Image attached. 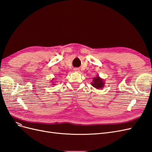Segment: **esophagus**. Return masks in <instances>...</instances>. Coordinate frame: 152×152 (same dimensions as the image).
Masks as SVG:
<instances>
[{"label": "esophagus", "mask_w": 152, "mask_h": 152, "mask_svg": "<svg viewBox=\"0 0 152 152\" xmlns=\"http://www.w3.org/2000/svg\"><path fill=\"white\" fill-rule=\"evenodd\" d=\"M73 71H74L75 72H79L80 71V70H79V68H75L74 69H73Z\"/></svg>", "instance_id": "34e87169"}]
</instances>
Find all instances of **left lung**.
<instances>
[{
    "instance_id": "obj_1",
    "label": "left lung",
    "mask_w": 152,
    "mask_h": 152,
    "mask_svg": "<svg viewBox=\"0 0 152 152\" xmlns=\"http://www.w3.org/2000/svg\"><path fill=\"white\" fill-rule=\"evenodd\" d=\"M104 81L102 78H100L99 75L94 77L93 79V82H91V85L97 89H103L104 87Z\"/></svg>"
}]
</instances>
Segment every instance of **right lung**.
Here are the masks:
<instances>
[{"mask_svg": "<svg viewBox=\"0 0 152 152\" xmlns=\"http://www.w3.org/2000/svg\"><path fill=\"white\" fill-rule=\"evenodd\" d=\"M50 82H52V83H53L52 84H53V85H55L56 84H54V83H55V82H55V81L54 82V79H52V81H50Z\"/></svg>", "mask_w": 152, "mask_h": 152, "instance_id": "obj_1", "label": "right lung"}]
</instances>
